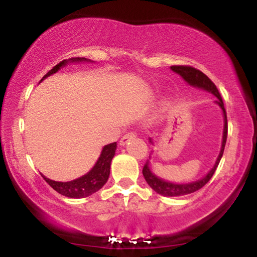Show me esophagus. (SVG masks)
<instances>
[{
	"instance_id": "34e87169",
	"label": "esophagus",
	"mask_w": 257,
	"mask_h": 257,
	"mask_svg": "<svg viewBox=\"0 0 257 257\" xmlns=\"http://www.w3.org/2000/svg\"><path fill=\"white\" fill-rule=\"evenodd\" d=\"M135 137H137V133L135 132H129V133H126L125 135H123L122 137V139H120V145H125L126 143H128L129 140H132V139H134Z\"/></svg>"
}]
</instances>
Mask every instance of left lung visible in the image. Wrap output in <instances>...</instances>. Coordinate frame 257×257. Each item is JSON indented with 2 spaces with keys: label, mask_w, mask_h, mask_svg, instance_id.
Here are the masks:
<instances>
[{
  "label": "left lung",
  "mask_w": 257,
  "mask_h": 257,
  "mask_svg": "<svg viewBox=\"0 0 257 257\" xmlns=\"http://www.w3.org/2000/svg\"><path fill=\"white\" fill-rule=\"evenodd\" d=\"M174 72L179 73L182 78L185 79L186 82H188L191 85H194V87L202 88V89H205L210 93H213L217 99V104L221 108H222L223 116H225V128H223V138H222V146H221V151L219 157H217L216 163L213 167V169L210 170L203 179L198 180V181L191 182V184H172V182H167L164 180L157 178L156 175H153L149 168V161L146 162L145 166L143 168V174L144 178H145L146 182L150 185V187L152 190H155L156 192L162 194V196H168V197H178V196H185V194H190L196 192V191L200 190L205 184H208V181L213 178L215 170H216L217 166H219L221 157H222L223 151H225V145H226V140H227V114H226V110L225 106H223V101L222 98H221V94L217 90L216 85L214 84V82L211 81L208 76L204 75L202 71L199 70L194 69L192 66H188V65H174V66L170 67Z\"/></svg>",
  "instance_id": "obj_1"
}]
</instances>
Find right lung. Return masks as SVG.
I'll return each mask as SVG.
<instances>
[{
    "label": "right lung",
    "mask_w": 257,
    "mask_h": 257,
    "mask_svg": "<svg viewBox=\"0 0 257 257\" xmlns=\"http://www.w3.org/2000/svg\"><path fill=\"white\" fill-rule=\"evenodd\" d=\"M72 61H79V60H85L84 58L82 59H71ZM67 61H60L58 65H55L52 70H49L46 75L43 76V78H46L47 76L55 73L60 69L61 66H64ZM42 78V79H43ZM117 144L112 143L106 145L102 149L101 155L96 162V164L94 166L93 169L89 173L85 174L82 178L73 180V181L69 182H58L53 181L51 179H47L46 176H43V179L46 180V182H48V185L52 188H54L58 193L63 194L65 197H69V198H84V197L90 196V194L95 193L96 191H99L107 181L108 175H110V167H111V161L113 158L114 152H116Z\"/></svg>",
    "instance_id": "right-lung-1"
}]
</instances>
